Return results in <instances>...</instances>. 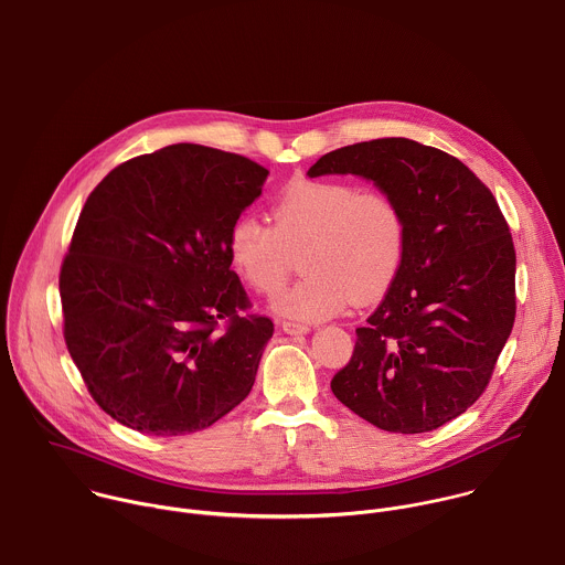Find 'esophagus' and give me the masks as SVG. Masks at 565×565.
I'll use <instances>...</instances> for the list:
<instances>
[{"mask_svg":"<svg viewBox=\"0 0 565 565\" xmlns=\"http://www.w3.org/2000/svg\"><path fill=\"white\" fill-rule=\"evenodd\" d=\"M282 331L289 333V335H302V333H309V327L307 324H300V322H291V320H282L280 322Z\"/></svg>","mask_w":565,"mask_h":565,"instance_id":"esophagus-1","label":"esophagus"}]
</instances>
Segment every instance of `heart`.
I'll return each mask as SVG.
<instances>
[{
    "mask_svg": "<svg viewBox=\"0 0 565 565\" xmlns=\"http://www.w3.org/2000/svg\"><path fill=\"white\" fill-rule=\"evenodd\" d=\"M274 225L241 216L227 249L236 271L260 294H276L302 258L305 278L274 300L294 320L318 322L351 300H380L397 280L408 245L399 203L347 181H294L271 205Z\"/></svg>",
    "mask_w": 565,
    "mask_h": 565,
    "instance_id": "b5f03b06",
    "label": "heart"
}]
</instances>
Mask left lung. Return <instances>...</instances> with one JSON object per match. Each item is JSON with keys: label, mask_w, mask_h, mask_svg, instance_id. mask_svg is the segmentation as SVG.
Masks as SVG:
<instances>
[{"label": "left lung", "mask_w": 565, "mask_h": 565, "mask_svg": "<svg viewBox=\"0 0 565 565\" xmlns=\"http://www.w3.org/2000/svg\"><path fill=\"white\" fill-rule=\"evenodd\" d=\"M360 174L408 225L402 271L355 329L333 395L388 433H426L486 391L516 313V256L492 192L455 157L402 137L353 143L307 172Z\"/></svg>", "instance_id": "left-lung-1"}]
</instances>
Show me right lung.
I'll use <instances>...</instances> for the list:
<instances>
[{
  "mask_svg": "<svg viewBox=\"0 0 565 565\" xmlns=\"http://www.w3.org/2000/svg\"><path fill=\"white\" fill-rule=\"evenodd\" d=\"M267 177L247 157L179 143L90 192L60 271L64 340L124 426L188 435L249 395L274 322L252 311L227 236Z\"/></svg>",
  "mask_w": 565,
  "mask_h": 565,
  "instance_id": "obj_1",
  "label": "right lung"
}]
</instances>
